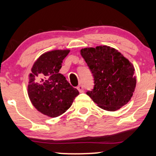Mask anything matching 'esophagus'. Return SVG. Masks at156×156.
<instances>
[{
  "instance_id": "obj_1",
  "label": "esophagus",
  "mask_w": 156,
  "mask_h": 156,
  "mask_svg": "<svg viewBox=\"0 0 156 156\" xmlns=\"http://www.w3.org/2000/svg\"><path fill=\"white\" fill-rule=\"evenodd\" d=\"M77 89H78V90L80 92H84V87H83V84H80V85H78V87H77Z\"/></svg>"
}]
</instances>
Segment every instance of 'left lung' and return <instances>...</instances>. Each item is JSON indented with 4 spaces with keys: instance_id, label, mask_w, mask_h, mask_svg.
<instances>
[{
    "instance_id": "8db88e82",
    "label": "left lung",
    "mask_w": 156,
    "mask_h": 156,
    "mask_svg": "<svg viewBox=\"0 0 156 156\" xmlns=\"http://www.w3.org/2000/svg\"><path fill=\"white\" fill-rule=\"evenodd\" d=\"M80 54L94 78V88L87 94L109 112L127 104L136 84L133 64L117 50L105 45L83 48Z\"/></svg>"
}]
</instances>
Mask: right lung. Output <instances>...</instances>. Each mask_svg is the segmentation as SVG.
I'll return each instance as SVG.
<instances>
[{
  "label": "right lung",
  "mask_w": 156,
  "mask_h": 156,
  "mask_svg": "<svg viewBox=\"0 0 156 156\" xmlns=\"http://www.w3.org/2000/svg\"><path fill=\"white\" fill-rule=\"evenodd\" d=\"M69 50H55L39 57L32 67L28 94L32 104L39 112L51 117L62 115L79 94L59 73Z\"/></svg>",
  "instance_id": "right-lung-1"
}]
</instances>
